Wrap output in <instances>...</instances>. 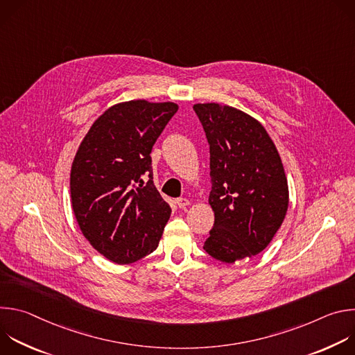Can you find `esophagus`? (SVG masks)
<instances>
[{"instance_id":"34e87169","label":"esophagus","mask_w":355,"mask_h":355,"mask_svg":"<svg viewBox=\"0 0 355 355\" xmlns=\"http://www.w3.org/2000/svg\"><path fill=\"white\" fill-rule=\"evenodd\" d=\"M175 204H177V207H178L180 209H185V208L189 205V200H188L187 198H178V199L175 200Z\"/></svg>"}]
</instances>
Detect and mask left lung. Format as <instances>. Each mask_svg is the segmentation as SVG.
<instances>
[{"label":"left lung","mask_w":355,"mask_h":355,"mask_svg":"<svg viewBox=\"0 0 355 355\" xmlns=\"http://www.w3.org/2000/svg\"><path fill=\"white\" fill-rule=\"evenodd\" d=\"M193 111L211 155L215 222L204 250L227 264L250 259L270 244L286 215L281 157L266 129L247 114L219 104H196Z\"/></svg>","instance_id":"left-lung-1"}]
</instances>
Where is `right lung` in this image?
<instances>
[{
    "label": "right lung",
    "mask_w": 355,
    "mask_h": 355,
    "mask_svg": "<svg viewBox=\"0 0 355 355\" xmlns=\"http://www.w3.org/2000/svg\"><path fill=\"white\" fill-rule=\"evenodd\" d=\"M178 111L173 103L129 101L101 115L71 166V204L89 244L116 264L159 245L171 208L153 182L151 148Z\"/></svg>",
    "instance_id": "right-lung-1"
}]
</instances>
